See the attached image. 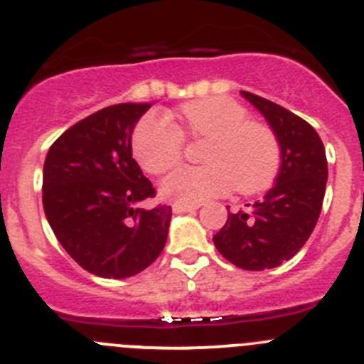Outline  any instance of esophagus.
I'll list each match as a JSON object with an SVG mask.
<instances>
[{"label": "esophagus", "instance_id": "obj_1", "mask_svg": "<svg viewBox=\"0 0 364 364\" xmlns=\"http://www.w3.org/2000/svg\"><path fill=\"white\" fill-rule=\"evenodd\" d=\"M172 210H174L176 213H190V211L199 210V206H197V204H181V203H176L174 206H172Z\"/></svg>", "mask_w": 364, "mask_h": 364}]
</instances>
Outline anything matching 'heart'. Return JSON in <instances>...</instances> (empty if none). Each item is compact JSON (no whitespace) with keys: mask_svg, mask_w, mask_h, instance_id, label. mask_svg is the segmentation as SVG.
<instances>
[{"mask_svg":"<svg viewBox=\"0 0 364 364\" xmlns=\"http://www.w3.org/2000/svg\"><path fill=\"white\" fill-rule=\"evenodd\" d=\"M181 128L149 114L133 135V154L144 171L164 174L183 156V135L206 140L200 160L204 167H181L161 181L165 199L199 204L232 188L252 193L267 188L281 164L276 133L261 122L249 121L245 108L229 97H208L178 110Z\"/></svg>","mask_w":364,"mask_h":364,"instance_id":"obj_1","label":"heart"}]
</instances>
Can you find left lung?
<instances>
[{"label":"left lung","mask_w":364,"mask_h":364,"mask_svg":"<svg viewBox=\"0 0 364 364\" xmlns=\"http://www.w3.org/2000/svg\"><path fill=\"white\" fill-rule=\"evenodd\" d=\"M276 133L281 167L272 186L250 210L228 213L213 236L218 252L243 270L279 267L302 249L315 229L327 183V158L318 133L304 119L264 97L242 90Z\"/></svg>","instance_id":"obj_1"}]
</instances>
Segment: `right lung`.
<instances>
[{
    "label": "right lung",
    "mask_w": 364,
    "mask_h": 364,
    "mask_svg": "<svg viewBox=\"0 0 364 364\" xmlns=\"http://www.w3.org/2000/svg\"><path fill=\"white\" fill-rule=\"evenodd\" d=\"M149 108H103L62 133L46 156V218L67 254L94 276H136L167 242L172 208L139 206L156 192L132 154L133 129Z\"/></svg>",
    "instance_id": "1"
}]
</instances>
